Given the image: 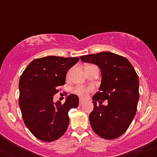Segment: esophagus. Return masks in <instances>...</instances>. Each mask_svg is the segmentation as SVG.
<instances>
[{
  "mask_svg": "<svg viewBox=\"0 0 157 157\" xmlns=\"http://www.w3.org/2000/svg\"><path fill=\"white\" fill-rule=\"evenodd\" d=\"M84 100H82V99H80V102H79V104H80V105H82V104L84 103Z\"/></svg>",
  "mask_w": 157,
  "mask_h": 157,
  "instance_id": "34e87169",
  "label": "esophagus"
}]
</instances>
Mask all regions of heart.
Returning a JSON list of instances; mask_svg holds the SVG:
<instances>
[{
    "label": "heart",
    "mask_w": 157,
    "mask_h": 157,
    "mask_svg": "<svg viewBox=\"0 0 157 157\" xmlns=\"http://www.w3.org/2000/svg\"><path fill=\"white\" fill-rule=\"evenodd\" d=\"M90 89H87V88L84 87H77L76 89H75V93L77 94L79 96L82 97H86L88 96V94H89Z\"/></svg>",
    "instance_id": "obj_1"
}]
</instances>
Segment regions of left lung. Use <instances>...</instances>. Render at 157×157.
<instances>
[{"label": "left lung", "mask_w": 157, "mask_h": 157, "mask_svg": "<svg viewBox=\"0 0 157 157\" xmlns=\"http://www.w3.org/2000/svg\"><path fill=\"white\" fill-rule=\"evenodd\" d=\"M80 60L97 65L102 80L98 92L92 97L94 110L89 115L91 128L99 136L113 140L125 132L136 112L139 78L128 59L109 52L81 56ZM108 101L107 106L96 102Z\"/></svg>", "instance_id": "obj_1"}]
</instances>
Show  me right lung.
I'll use <instances>...</instances> for the list:
<instances>
[{"mask_svg":"<svg viewBox=\"0 0 157 157\" xmlns=\"http://www.w3.org/2000/svg\"><path fill=\"white\" fill-rule=\"evenodd\" d=\"M78 57L47 56L32 60L19 80V105L25 125L32 134L44 142L62 136L69 123L68 113L79 105V97L71 94L61 104L53 97L66 82L68 71Z\"/></svg>","mask_w":157,"mask_h":157,"instance_id":"1","label":"right lung"}]
</instances>
